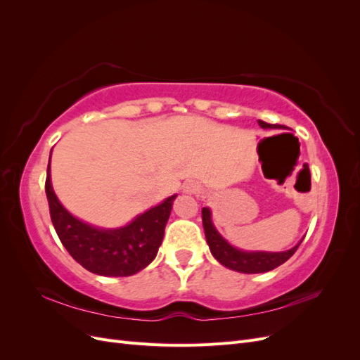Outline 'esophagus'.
Listing matches in <instances>:
<instances>
[{"label":"esophagus","mask_w":360,"mask_h":360,"mask_svg":"<svg viewBox=\"0 0 360 360\" xmlns=\"http://www.w3.org/2000/svg\"><path fill=\"white\" fill-rule=\"evenodd\" d=\"M200 189H201L200 184L193 180H188L183 184V192H186V193H198Z\"/></svg>","instance_id":"1"}]
</instances>
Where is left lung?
<instances>
[{"label":"left lung","instance_id":"left-lung-1","mask_svg":"<svg viewBox=\"0 0 360 360\" xmlns=\"http://www.w3.org/2000/svg\"><path fill=\"white\" fill-rule=\"evenodd\" d=\"M258 124L263 129H284V126L281 124H269L266 122H261V120H258ZM201 214L207 245H209L213 257L222 266L240 271V274H264V271L274 270L278 266L284 264L302 243L300 242L299 245L285 250V252H246V250L233 248L226 240H224L222 236L213 226L212 213L207 207L201 210Z\"/></svg>","mask_w":360,"mask_h":360}]
</instances>
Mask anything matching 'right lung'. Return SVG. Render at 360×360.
<instances>
[{"instance_id": "right-lung-1", "label": "right lung", "mask_w": 360, "mask_h": 360, "mask_svg": "<svg viewBox=\"0 0 360 360\" xmlns=\"http://www.w3.org/2000/svg\"><path fill=\"white\" fill-rule=\"evenodd\" d=\"M49 163L45 191L51 221L75 261L91 274L118 278L135 275L155 259L177 195L136 216L126 226L101 230L76 219L61 205L51 184Z\"/></svg>"}]
</instances>
